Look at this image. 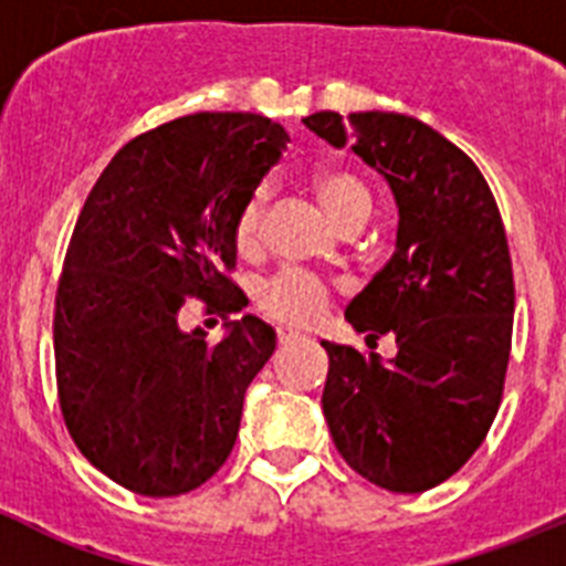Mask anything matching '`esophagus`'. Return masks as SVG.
<instances>
[{"mask_svg": "<svg viewBox=\"0 0 566 566\" xmlns=\"http://www.w3.org/2000/svg\"><path fill=\"white\" fill-rule=\"evenodd\" d=\"M297 336H303V333L294 331V327H277V342L280 344L292 342V338H297Z\"/></svg>", "mask_w": 566, "mask_h": 566, "instance_id": "34e87169", "label": "esophagus"}]
</instances>
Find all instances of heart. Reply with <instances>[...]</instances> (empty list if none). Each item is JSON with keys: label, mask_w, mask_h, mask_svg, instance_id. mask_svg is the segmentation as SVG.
Instances as JSON below:
<instances>
[{"label": "heart", "mask_w": 566, "mask_h": 566, "mask_svg": "<svg viewBox=\"0 0 566 566\" xmlns=\"http://www.w3.org/2000/svg\"><path fill=\"white\" fill-rule=\"evenodd\" d=\"M314 193L331 222L344 233H353L373 217V191L358 175L347 169H319L314 175ZM263 193L255 191L233 222V241L241 255H252L261 247ZM331 303V289L316 274L303 269H283L274 277L263 280L258 289V308L274 319L311 325L325 314Z\"/></svg>", "instance_id": "heart-1"}]
</instances>
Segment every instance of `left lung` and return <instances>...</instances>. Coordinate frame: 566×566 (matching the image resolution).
I'll return each instance as SVG.
<instances>
[{
    "label": "left lung",
    "mask_w": 566,
    "mask_h": 566,
    "mask_svg": "<svg viewBox=\"0 0 566 566\" xmlns=\"http://www.w3.org/2000/svg\"><path fill=\"white\" fill-rule=\"evenodd\" d=\"M303 125L380 171L400 217L395 255L344 311L367 342L391 333L397 355L322 342L333 444L375 486L428 492L472 459L503 400L514 272L497 202L481 169L413 116L322 111Z\"/></svg>",
    "instance_id": "obj_1"
}]
</instances>
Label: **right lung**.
I'll return each mask as SVG.
<instances>
[{"mask_svg":"<svg viewBox=\"0 0 566 566\" xmlns=\"http://www.w3.org/2000/svg\"><path fill=\"white\" fill-rule=\"evenodd\" d=\"M289 136L258 113H193L113 155L69 241L55 297V378L80 453L144 497H177L219 472L244 391L274 353L247 305L233 222ZM197 296L229 319L211 345L179 327Z\"/></svg>","mask_w":566,"mask_h":566,"instance_id":"obj_1","label":"right lung"}]
</instances>
